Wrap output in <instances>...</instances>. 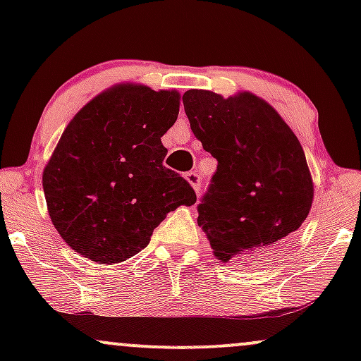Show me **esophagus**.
<instances>
[{
  "mask_svg": "<svg viewBox=\"0 0 361 361\" xmlns=\"http://www.w3.org/2000/svg\"><path fill=\"white\" fill-rule=\"evenodd\" d=\"M185 178H186V181L192 185V188L195 190V192H197V195L200 193V183H202L200 175H198L197 171H190V173H186Z\"/></svg>",
  "mask_w": 361,
  "mask_h": 361,
  "instance_id": "1",
  "label": "esophagus"
}]
</instances>
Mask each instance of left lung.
Instances as JSON below:
<instances>
[{"instance_id": "obj_1", "label": "left lung", "mask_w": 361, "mask_h": 361, "mask_svg": "<svg viewBox=\"0 0 361 361\" xmlns=\"http://www.w3.org/2000/svg\"><path fill=\"white\" fill-rule=\"evenodd\" d=\"M195 137L217 159L198 224L215 258L258 261L288 246L314 198L304 149L268 102L250 91L183 94Z\"/></svg>"}]
</instances>
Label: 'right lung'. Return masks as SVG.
Segmentation results:
<instances>
[{"label": "right lung", "mask_w": 361, "mask_h": 361, "mask_svg": "<svg viewBox=\"0 0 361 361\" xmlns=\"http://www.w3.org/2000/svg\"><path fill=\"white\" fill-rule=\"evenodd\" d=\"M178 114L176 90L122 82L74 115L42 173L51 221L74 251L122 263L147 246L168 212L197 202L163 164L161 137Z\"/></svg>", "instance_id": "add662e5"}]
</instances>
